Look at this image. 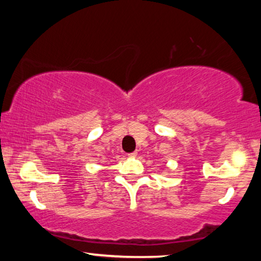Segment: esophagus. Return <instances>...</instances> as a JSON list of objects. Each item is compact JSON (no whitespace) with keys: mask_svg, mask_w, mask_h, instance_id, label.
<instances>
[{"mask_svg":"<svg viewBox=\"0 0 261 261\" xmlns=\"http://www.w3.org/2000/svg\"><path fill=\"white\" fill-rule=\"evenodd\" d=\"M129 156H130V158H136V156H137V152H132V153H130V154H129Z\"/></svg>","mask_w":261,"mask_h":261,"instance_id":"1","label":"esophagus"}]
</instances>
